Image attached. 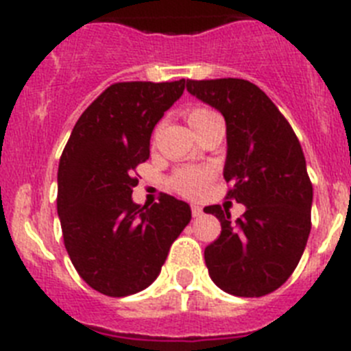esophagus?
<instances>
[{
  "label": "esophagus",
  "mask_w": 351,
  "mask_h": 351,
  "mask_svg": "<svg viewBox=\"0 0 351 351\" xmlns=\"http://www.w3.org/2000/svg\"><path fill=\"white\" fill-rule=\"evenodd\" d=\"M191 214H193V218H200V216H202V214H204L202 207H200V206H191Z\"/></svg>",
  "instance_id": "esophagus-1"
}]
</instances>
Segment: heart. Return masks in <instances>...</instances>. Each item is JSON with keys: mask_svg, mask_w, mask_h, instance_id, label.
I'll return each mask as SVG.
<instances>
[{"mask_svg": "<svg viewBox=\"0 0 351 351\" xmlns=\"http://www.w3.org/2000/svg\"><path fill=\"white\" fill-rule=\"evenodd\" d=\"M214 116L216 114L207 110V108H191L186 119H188V125L193 128V132H197ZM210 179H213V172L209 169H181L173 173L170 184L182 197L198 198L200 195H204Z\"/></svg>", "mask_w": 351, "mask_h": 351, "instance_id": "1", "label": "heart"}]
</instances>
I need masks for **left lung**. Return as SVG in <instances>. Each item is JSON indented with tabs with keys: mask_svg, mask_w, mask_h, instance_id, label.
Masks as SVG:
<instances>
[{
	"mask_svg": "<svg viewBox=\"0 0 351 351\" xmlns=\"http://www.w3.org/2000/svg\"><path fill=\"white\" fill-rule=\"evenodd\" d=\"M186 89L225 117L226 198L246 206L235 223L219 206L204 209L221 223L204 251L210 280L232 295H267L295 271L311 232L313 184L300 142L250 80H186Z\"/></svg>",
	"mask_w": 351,
	"mask_h": 351,
	"instance_id": "obj_1",
	"label": "left lung"
}]
</instances>
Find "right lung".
I'll return each mask as SVG.
<instances>
[{"label": "right lung", "instance_id": "obj_1", "mask_svg": "<svg viewBox=\"0 0 351 351\" xmlns=\"http://www.w3.org/2000/svg\"><path fill=\"white\" fill-rule=\"evenodd\" d=\"M186 80L108 86L73 126L58 169V214L73 267L93 290L126 297L153 283L190 206L163 195L132 200L133 170L149 158L151 133L181 98Z\"/></svg>", "mask_w": 351, "mask_h": 351}]
</instances>
